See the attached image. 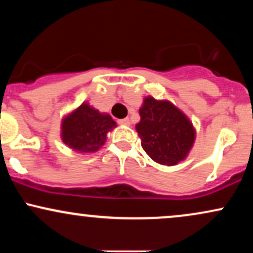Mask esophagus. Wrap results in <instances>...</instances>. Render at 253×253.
<instances>
[{"instance_id":"obj_1","label":"esophagus","mask_w":253,"mask_h":253,"mask_svg":"<svg viewBox=\"0 0 253 253\" xmlns=\"http://www.w3.org/2000/svg\"><path fill=\"white\" fill-rule=\"evenodd\" d=\"M118 124L125 125V126H128V125L130 124V121H129L128 118H125V119H121V120H119Z\"/></svg>"}]
</instances>
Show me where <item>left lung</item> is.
I'll return each instance as SVG.
<instances>
[{"label":"left lung","instance_id":"8db88e82","mask_svg":"<svg viewBox=\"0 0 253 253\" xmlns=\"http://www.w3.org/2000/svg\"><path fill=\"white\" fill-rule=\"evenodd\" d=\"M135 125L141 147L153 161L176 165L183 161L195 140V129L189 119L169 101L146 97L139 109Z\"/></svg>","mask_w":253,"mask_h":253}]
</instances>
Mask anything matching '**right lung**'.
Masks as SVG:
<instances>
[{"mask_svg": "<svg viewBox=\"0 0 253 253\" xmlns=\"http://www.w3.org/2000/svg\"><path fill=\"white\" fill-rule=\"evenodd\" d=\"M117 126L108 114H102L90 107L81 104L62 123V139L64 144L82 153L95 152L104 144L107 133Z\"/></svg>", "mask_w": 253, "mask_h": 253, "instance_id": "obj_1", "label": "right lung"}]
</instances>
